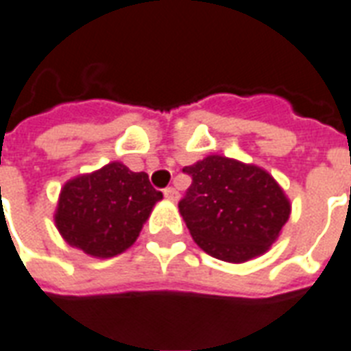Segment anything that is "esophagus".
I'll return each mask as SVG.
<instances>
[{
	"instance_id": "obj_1",
	"label": "esophagus",
	"mask_w": 351,
	"mask_h": 351,
	"mask_svg": "<svg viewBox=\"0 0 351 351\" xmlns=\"http://www.w3.org/2000/svg\"><path fill=\"white\" fill-rule=\"evenodd\" d=\"M164 195L167 200H173V202H175V200H178V191H176L175 187H165Z\"/></svg>"
}]
</instances>
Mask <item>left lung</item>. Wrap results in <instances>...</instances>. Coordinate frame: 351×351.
Instances as JSON below:
<instances>
[{
	"mask_svg": "<svg viewBox=\"0 0 351 351\" xmlns=\"http://www.w3.org/2000/svg\"><path fill=\"white\" fill-rule=\"evenodd\" d=\"M193 182L178 210L206 254L226 263L263 256L291 215V200L271 173L210 154L184 167Z\"/></svg>",
	"mask_w": 351,
	"mask_h": 351,
	"instance_id": "left-lung-1",
	"label": "left lung"
}]
</instances>
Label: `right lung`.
Returning <instances> with one entry per match:
<instances>
[{
  "label": "right lung",
  "instance_id": "obj_1",
  "mask_svg": "<svg viewBox=\"0 0 351 351\" xmlns=\"http://www.w3.org/2000/svg\"><path fill=\"white\" fill-rule=\"evenodd\" d=\"M164 195L147 173L121 162L79 175L64 184L55 210V226L69 247L92 258H114L138 239L143 224Z\"/></svg>",
  "mask_w": 351,
  "mask_h": 351
}]
</instances>
